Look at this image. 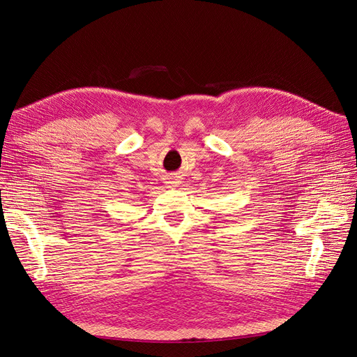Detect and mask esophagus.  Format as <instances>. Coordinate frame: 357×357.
<instances>
[{"mask_svg":"<svg viewBox=\"0 0 357 357\" xmlns=\"http://www.w3.org/2000/svg\"><path fill=\"white\" fill-rule=\"evenodd\" d=\"M168 185H169V188H174L176 185H177V181L176 180H169V181H167Z\"/></svg>","mask_w":357,"mask_h":357,"instance_id":"obj_1","label":"esophagus"}]
</instances>
